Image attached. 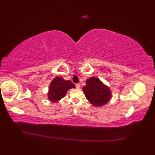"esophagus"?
Returning <instances> with one entry per match:
<instances>
[{
	"label": "esophagus",
	"instance_id": "1",
	"mask_svg": "<svg viewBox=\"0 0 155 155\" xmlns=\"http://www.w3.org/2000/svg\"><path fill=\"white\" fill-rule=\"evenodd\" d=\"M76 87L77 88H80V85H79V83H78V84H76Z\"/></svg>",
	"mask_w": 155,
	"mask_h": 155
}]
</instances>
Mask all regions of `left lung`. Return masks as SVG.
<instances>
[{"mask_svg":"<svg viewBox=\"0 0 155 155\" xmlns=\"http://www.w3.org/2000/svg\"><path fill=\"white\" fill-rule=\"evenodd\" d=\"M87 99L94 106L101 107L107 104L112 97L110 88L96 77H91L86 81L83 87Z\"/></svg>","mask_w":155,"mask_h":155,"instance_id":"obj_1","label":"left lung"}]
</instances>
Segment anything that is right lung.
I'll use <instances>...</instances> for the list:
<instances>
[{
    "mask_svg": "<svg viewBox=\"0 0 155 155\" xmlns=\"http://www.w3.org/2000/svg\"><path fill=\"white\" fill-rule=\"evenodd\" d=\"M75 87L76 86L71 81L64 80L61 77H56L51 81L49 87L48 99L52 102H58L66 96L69 89Z\"/></svg>",
    "mask_w": 155,
    "mask_h": 155,
    "instance_id": "right-lung-1",
    "label": "right lung"
}]
</instances>
